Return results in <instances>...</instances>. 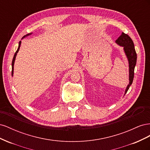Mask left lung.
Instances as JSON below:
<instances>
[{
  "label": "left lung",
  "mask_w": 150,
  "mask_h": 150,
  "mask_svg": "<svg viewBox=\"0 0 150 150\" xmlns=\"http://www.w3.org/2000/svg\"><path fill=\"white\" fill-rule=\"evenodd\" d=\"M116 42L119 44L120 46H122L124 47V51L126 53V55L128 57L129 61V84L127 86L126 89L125 91V94L128 91L130 86L132 84L133 78H134V67L137 64V54L136 52L134 43L132 39H131L129 36L124 33H122L121 35L117 39Z\"/></svg>",
  "instance_id": "1"
}]
</instances>
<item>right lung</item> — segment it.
Returning <instances> with one entry per match:
<instances>
[{
    "label": "right lung",
    "mask_w": 150,
    "mask_h": 150,
    "mask_svg": "<svg viewBox=\"0 0 150 150\" xmlns=\"http://www.w3.org/2000/svg\"><path fill=\"white\" fill-rule=\"evenodd\" d=\"M30 34H28V35H26L24 36V37L22 38H24V37H25V36L29 35H30ZM21 44V41H20L19 43V47H18V49H17V50L16 51V53H15V54H14V56H13V59H12V76L13 75V64H14V61H15V59H16V55H17V53L18 52V51H19V49H20Z\"/></svg>",
    "instance_id": "add662e5"
}]
</instances>
